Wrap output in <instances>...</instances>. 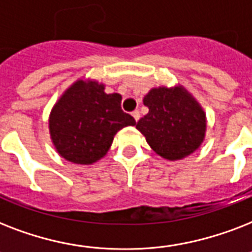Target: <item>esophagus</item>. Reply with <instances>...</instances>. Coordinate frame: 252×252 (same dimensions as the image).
Masks as SVG:
<instances>
[{
    "instance_id": "1",
    "label": "esophagus",
    "mask_w": 252,
    "mask_h": 252,
    "mask_svg": "<svg viewBox=\"0 0 252 252\" xmlns=\"http://www.w3.org/2000/svg\"><path fill=\"white\" fill-rule=\"evenodd\" d=\"M132 116H133V119L136 122H138V119H140V112H138L137 110L133 111V112H132Z\"/></svg>"
}]
</instances>
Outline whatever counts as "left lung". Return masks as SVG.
<instances>
[{
    "mask_svg": "<svg viewBox=\"0 0 252 252\" xmlns=\"http://www.w3.org/2000/svg\"><path fill=\"white\" fill-rule=\"evenodd\" d=\"M149 112L136 124L152 149L168 161L188 157L203 144L207 118L183 86L154 87L145 95Z\"/></svg>",
    "mask_w": 252,
    "mask_h": 252,
    "instance_id": "8db88e82",
    "label": "left lung"
}]
</instances>
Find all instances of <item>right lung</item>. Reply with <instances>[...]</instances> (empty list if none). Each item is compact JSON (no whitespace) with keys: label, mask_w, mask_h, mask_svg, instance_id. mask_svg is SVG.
<instances>
[{"label":"right lung","mask_w":252,"mask_h":252,"mask_svg":"<svg viewBox=\"0 0 252 252\" xmlns=\"http://www.w3.org/2000/svg\"><path fill=\"white\" fill-rule=\"evenodd\" d=\"M136 122L122 110V95L106 94L96 81H76L53 106L49 133L57 153L77 165H91L107 154L114 136Z\"/></svg>","instance_id":"add662e5"}]
</instances>
